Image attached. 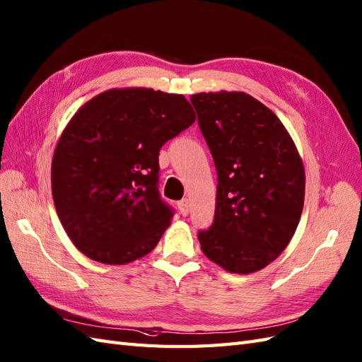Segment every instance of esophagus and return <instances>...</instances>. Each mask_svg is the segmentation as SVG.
Instances as JSON below:
<instances>
[{
  "label": "esophagus",
  "instance_id": "esophagus-1",
  "mask_svg": "<svg viewBox=\"0 0 362 362\" xmlns=\"http://www.w3.org/2000/svg\"><path fill=\"white\" fill-rule=\"evenodd\" d=\"M177 206H179V211H180V214H182V216H188V213H189V204H188V199H183V200H180L179 204H177Z\"/></svg>",
  "mask_w": 362,
  "mask_h": 362
}]
</instances>
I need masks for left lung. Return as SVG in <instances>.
Segmentation results:
<instances>
[{"label": "left lung", "instance_id": "1", "mask_svg": "<svg viewBox=\"0 0 362 362\" xmlns=\"http://www.w3.org/2000/svg\"><path fill=\"white\" fill-rule=\"evenodd\" d=\"M217 177L214 222L199 233L204 255L238 274L262 270L295 236L305 171L277 115L245 92L191 95Z\"/></svg>", "mask_w": 362, "mask_h": 362}]
</instances>
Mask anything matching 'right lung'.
Segmentation results:
<instances>
[{
  "mask_svg": "<svg viewBox=\"0 0 362 362\" xmlns=\"http://www.w3.org/2000/svg\"><path fill=\"white\" fill-rule=\"evenodd\" d=\"M196 122L182 94L114 88L72 115L54 151L58 219L95 262L124 265L156 248L173 211L157 189L158 153Z\"/></svg>",
  "mask_w": 362,
  "mask_h": 362,
  "instance_id": "add662e5",
  "label": "right lung"
}]
</instances>
